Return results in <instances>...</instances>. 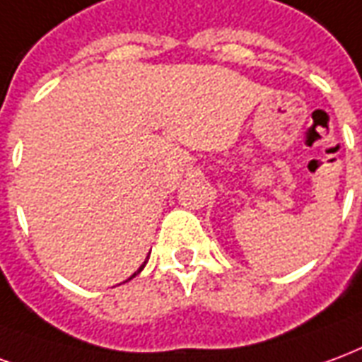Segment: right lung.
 Returning <instances> with one entry per match:
<instances>
[{
	"label": "right lung",
	"instance_id": "1",
	"mask_svg": "<svg viewBox=\"0 0 362 362\" xmlns=\"http://www.w3.org/2000/svg\"><path fill=\"white\" fill-rule=\"evenodd\" d=\"M144 266H146V260H144V262H142V266H141V268H139V270L134 272L133 276H131V278H129V279H133V278H134V276H136V274H141V272H142V268H144Z\"/></svg>",
	"mask_w": 362,
	"mask_h": 362
}]
</instances>
